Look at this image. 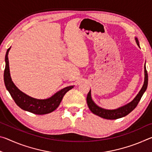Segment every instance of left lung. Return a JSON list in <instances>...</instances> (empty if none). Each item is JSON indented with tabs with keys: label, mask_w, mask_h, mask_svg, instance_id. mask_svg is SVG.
I'll return each mask as SVG.
<instances>
[{
	"label": "left lung",
	"mask_w": 152,
	"mask_h": 152,
	"mask_svg": "<svg viewBox=\"0 0 152 152\" xmlns=\"http://www.w3.org/2000/svg\"><path fill=\"white\" fill-rule=\"evenodd\" d=\"M135 39L137 45L140 47V43H139L137 38L135 37ZM144 75H145V77H144L143 85L142 86V88H141L140 91L138 92V94L136 95V96L133 99V101L129 102L127 104L123 105V106L115 109H104V108L98 106L92 99L91 91L90 90V91L88 94H87L86 97V102L89 109L91 110V111L92 113H94V115L106 119H117L127 115L129 113H130L136 107H137V105L138 104V102H140L141 96H143V93L145 92L146 89H147L148 83V76L147 70H146L145 64V65H144Z\"/></svg>",
	"instance_id": "left-lung-1"
}]
</instances>
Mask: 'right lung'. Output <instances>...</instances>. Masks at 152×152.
Listing matches in <instances>:
<instances>
[{
    "mask_svg": "<svg viewBox=\"0 0 152 152\" xmlns=\"http://www.w3.org/2000/svg\"><path fill=\"white\" fill-rule=\"evenodd\" d=\"M10 47L7 51L5 56V69L4 72V81L7 91L18 106L20 109L26 111L34 113L37 115L48 114L55 110L60 105L63 97L67 92L70 91L74 86H69L65 87L60 91L45 99H38L33 98L24 93L23 92L17 88L12 81L11 74H10L9 62L8 55Z\"/></svg>",
    "mask_w": 152,
    "mask_h": 152,
    "instance_id": "add662e5",
    "label": "right lung"
}]
</instances>
